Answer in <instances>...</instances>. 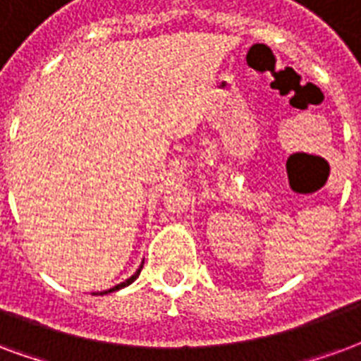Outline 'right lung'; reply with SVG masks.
I'll list each match as a JSON object with an SVG mask.
<instances>
[{
	"mask_svg": "<svg viewBox=\"0 0 361 361\" xmlns=\"http://www.w3.org/2000/svg\"><path fill=\"white\" fill-rule=\"evenodd\" d=\"M142 265H144V262H142ZM142 265H140V267H138V269H136V273H134L133 277H128V279H126L125 283H121V285L113 286V288H109V290L102 292V294H107V292H113V290H119V288H125V286H128V285H130V283H134V281H136V279H138V275H140V271H142Z\"/></svg>",
	"mask_w": 361,
	"mask_h": 361,
	"instance_id": "obj_1",
	"label": "right lung"
}]
</instances>
